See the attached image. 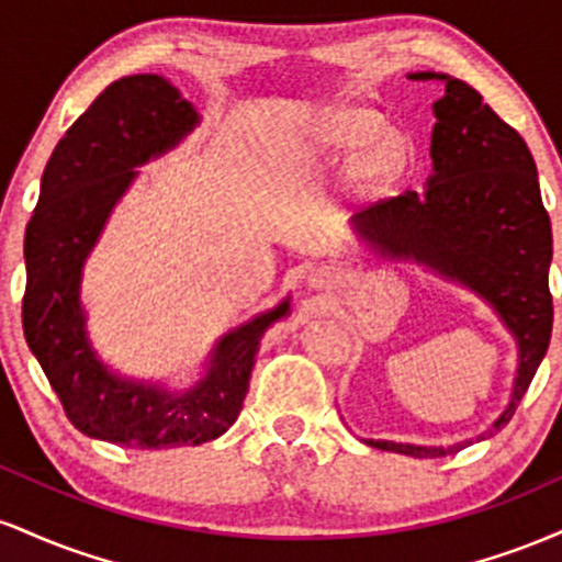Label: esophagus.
<instances>
[{
	"label": "esophagus",
	"instance_id": "34e87169",
	"mask_svg": "<svg viewBox=\"0 0 562 562\" xmlns=\"http://www.w3.org/2000/svg\"><path fill=\"white\" fill-rule=\"evenodd\" d=\"M333 280H335V272H330V269H314V272L308 274L312 288H325V285H330Z\"/></svg>",
	"mask_w": 562,
	"mask_h": 562
}]
</instances>
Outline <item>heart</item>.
Segmentation results:
<instances>
[{"label":"heart","mask_w":562,"mask_h":562,"mask_svg":"<svg viewBox=\"0 0 562 562\" xmlns=\"http://www.w3.org/2000/svg\"><path fill=\"white\" fill-rule=\"evenodd\" d=\"M383 132L385 121L375 111H367V108H338V111L327 115V134L340 150H362ZM409 160V139L404 134H385L375 146L362 153V158L353 166V173L364 184L383 187L402 177Z\"/></svg>","instance_id":"1"}]
</instances>
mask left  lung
<instances>
[{
	"label": "left lung",
	"mask_w": 562,
	"mask_h": 562,
	"mask_svg": "<svg viewBox=\"0 0 562 562\" xmlns=\"http://www.w3.org/2000/svg\"><path fill=\"white\" fill-rule=\"evenodd\" d=\"M409 79L443 81L434 102V177L425 192H402L357 214L359 232L383 256L415 259L483 295L520 348L513 398L492 430L513 420L537 375L552 335V227L541 203L537 164L524 137L465 81L443 74ZM481 436V438H483ZM406 457H447L465 449L367 441Z\"/></svg>",
	"instance_id": "1"
}]
</instances>
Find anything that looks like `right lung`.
I'll use <instances>...</instances> for the list:
<instances>
[{
    "mask_svg": "<svg viewBox=\"0 0 562 562\" xmlns=\"http://www.w3.org/2000/svg\"><path fill=\"white\" fill-rule=\"evenodd\" d=\"M198 124V113L156 74L113 81L57 142L25 227L23 333L68 420L81 434L134 449L218 438L243 409L259 340L288 301L224 335L192 391L115 378L89 348L79 303L81 267L102 224L137 177Z\"/></svg>",
    "mask_w": 562,
    "mask_h": 562,
    "instance_id": "add662e5",
    "label": "right lung"
}]
</instances>
